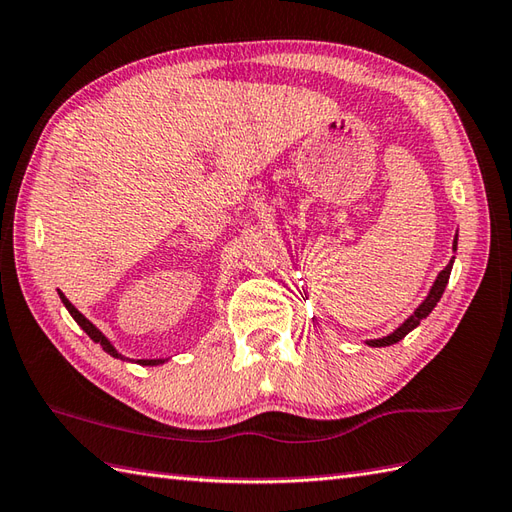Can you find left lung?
Segmentation results:
<instances>
[{
	"mask_svg": "<svg viewBox=\"0 0 512 512\" xmlns=\"http://www.w3.org/2000/svg\"><path fill=\"white\" fill-rule=\"evenodd\" d=\"M453 253H457V233H455V239H453ZM453 264H455V257H450V262L446 264V268L435 277L433 286H430L428 295L424 297V302L419 304L413 310V313H410V317H406L404 322L393 330V333H388L384 337H377V339H366V346H373V348L393 346V344L399 342V339H404L410 333V330H415L419 324H422V319H426L430 313H433V308L437 306L439 299H442L444 290H446V284H448V279H450V270H453Z\"/></svg>",
	"mask_w": 512,
	"mask_h": 512,
	"instance_id": "8db88e82",
	"label": "left lung"
}]
</instances>
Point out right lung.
<instances>
[{"label": "right lung", "instance_id": "obj_1", "mask_svg": "<svg viewBox=\"0 0 512 512\" xmlns=\"http://www.w3.org/2000/svg\"><path fill=\"white\" fill-rule=\"evenodd\" d=\"M59 293V299H62V304L66 306V310L70 313V317L75 319V322L79 324V328L84 330V333L93 339L95 344H99L104 348V353H108L110 357H115V359H124V362H135V364H139V366H159V364H166L168 362V357H159V359H130V357H126V355H122L119 353V350L113 346V342H110V339L102 333V330H99L93 322H90V319H86L82 313H79V310L68 302L66 299V295L62 293V290H57Z\"/></svg>", "mask_w": 512, "mask_h": 512}]
</instances>
